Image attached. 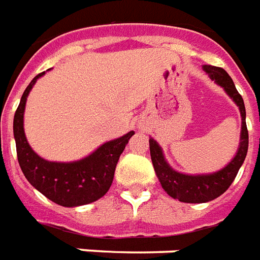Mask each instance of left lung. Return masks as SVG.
Returning a JSON list of instances; mask_svg holds the SVG:
<instances>
[{
    "label": "left lung",
    "mask_w": 260,
    "mask_h": 260,
    "mask_svg": "<svg viewBox=\"0 0 260 260\" xmlns=\"http://www.w3.org/2000/svg\"><path fill=\"white\" fill-rule=\"evenodd\" d=\"M204 71L211 77V80L216 82L224 89L233 99V102L238 106L241 114V135H240V146L234 158L229 162L224 168L218 172L204 175H187L180 174L174 168H171L167 162L162 149L153 138H150V155L153 161L155 175L158 178L162 189L172 197L182 203L200 204L208 203L218 199L226 190L230 187L233 180L238 174V169L241 168L244 159L247 157L248 151V129L245 122V106L241 95L236 89L232 77L220 67L204 64Z\"/></svg>",
    "instance_id": "left-lung-1"
}]
</instances>
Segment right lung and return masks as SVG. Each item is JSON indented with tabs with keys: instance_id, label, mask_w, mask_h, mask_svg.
<instances>
[{
	"instance_id": "obj_1",
	"label": "right lung",
	"mask_w": 260,
	"mask_h": 260,
	"mask_svg": "<svg viewBox=\"0 0 260 260\" xmlns=\"http://www.w3.org/2000/svg\"><path fill=\"white\" fill-rule=\"evenodd\" d=\"M44 74L45 73H41L32 78L26 91L23 92L15 113L13 136L16 142L19 165L32 187H36L53 203L61 207H80L93 203L103 197L110 189L118 158L135 132L131 131L118 139L106 142L92 154L78 161L53 162L41 158L30 147L26 139L23 115L32 85Z\"/></svg>"
}]
</instances>
